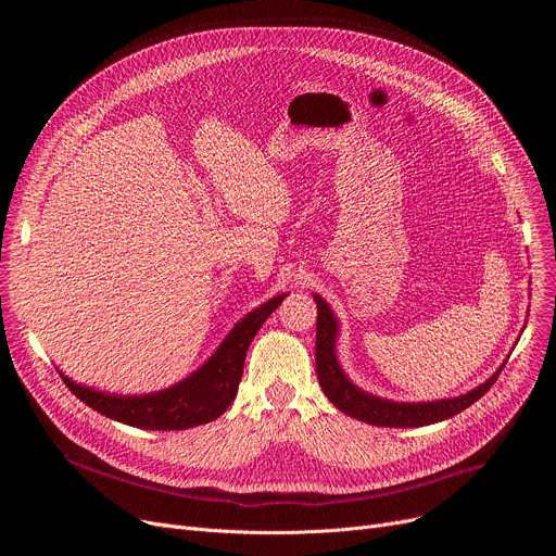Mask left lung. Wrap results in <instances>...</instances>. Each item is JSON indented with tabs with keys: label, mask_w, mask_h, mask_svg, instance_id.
<instances>
[{
	"label": "left lung",
	"mask_w": 556,
	"mask_h": 556,
	"mask_svg": "<svg viewBox=\"0 0 556 556\" xmlns=\"http://www.w3.org/2000/svg\"><path fill=\"white\" fill-rule=\"evenodd\" d=\"M314 301H316V309H319V314H316V376H319V384L337 409H341L345 416H352L361 422L376 425V427H393V429H414V427L442 422L446 418L457 416L459 412L470 407L475 401H480L482 395L493 387V382L497 380L500 371L506 365L504 361L500 369L480 387H475L462 395H453V399H442L431 403L387 401V399H380V395L363 391L348 378V374L343 371L337 358L339 319L324 296L314 294Z\"/></svg>",
	"instance_id": "left-lung-1"
}]
</instances>
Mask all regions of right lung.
<instances>
[{"instance_id":"right-lung-1","label":"right lung","mask_w":556,"mask_h":556,"mask_svg":"<svg viewBox=\"0 0 556 556\" xmlns=\"http://www.w3.org/2000/svg\"><path fill=\"white\" fill-rule=\"evenodd\" d=\"M288 294L281 292L270 301L262 303L260 307H255L253 312H249L244 319L226 334L222 345L211 354V358L202 367H198L191 376L167 389L140 395H118L78 384L63 371H59V376L78 401H84L88 407H92L105 418H112L136 429L180 431L206 425L211 420H217L235 401L237 387H240L244 374L249 345L255 339L257 330L264 326V321L279 307V303Z\"/></svg>"}]
</instances>
